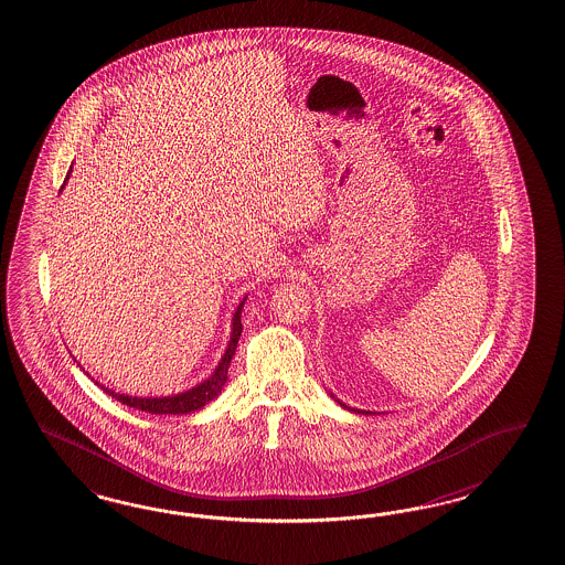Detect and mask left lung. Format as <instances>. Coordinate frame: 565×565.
Segmentation results:
<instances>
[{
  "instance_id": "8db88e82",
  "label": "left lung",
  "mask_w": 565,
  "mask_h": 565,
  "mask_svg": "<svg viewBox=\"0 0 565 565\" xmlns=\"http://www.w3.org/2000/svg\"><path fill=\"white\" fill-rule=\"evenodd\" d=\"M331 397H335V395L331 394ZM335 402H338V404H340V406H342V408H345V411L356 412V414H371V412H362V411H359V408H348V406H345V404H342V402H340V399H335Z\"/></svg>"
}]
</instances>
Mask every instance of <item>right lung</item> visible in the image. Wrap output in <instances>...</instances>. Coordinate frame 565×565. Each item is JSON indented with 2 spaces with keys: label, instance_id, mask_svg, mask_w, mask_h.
<instances>
[{
  "label": "right lung",
  "instance_id": "1",
  "mask_svg": "<svg viewBox=\"0 0 565 565\" xmlns=\"http://www.w3.org/2000/svg\"><path fill=\"white\" fill-rule=\"evenodd\" d=\"M70 171H72V166H70ZM70 171L68 175H66V182H68ZM66 182H64V186H66ZM64 186H62V190H64ZM244 302H246V296L239 300L238 308H236V312L232 317V333H230V342H227V348L223 352L222 360L215 366V371L206 376L203 383L190 387L186 392L161 395V397H137V395L116 394L114 390L103 387L102 385L103 392L111 395L114 399H118L121 404L130 406V408L149 412V414H190V412L201 411L211 399H215L217 395L222 394L223 385L227 381V369H230V362H232L234 354H236V345H238L239 333H242L239 315H242Z\"/></svg>",
  "mask_w": 565,
  "mask_h": 565
}]
</instances>
